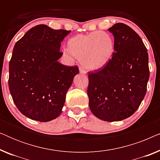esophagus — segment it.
Wrapping results in <instances>:
<instances>
[{
	"label": "esophagus",
	"instance_id": "obj_1",
	"mask_svg": "<svg viewBox=\"0 0 160 160\" xmlns=\"http://www.w3.org/2000/svg\"><path fill=\"white\" fill-rule=\"evenodd\" d=\"M79 72H80L81 73H83V74H85V73H87V71H85L84 68H82V67H80L79 68Z\"/></svg>",
	"mask_w": 160,
	"mask_h": 160
}]
</instances>
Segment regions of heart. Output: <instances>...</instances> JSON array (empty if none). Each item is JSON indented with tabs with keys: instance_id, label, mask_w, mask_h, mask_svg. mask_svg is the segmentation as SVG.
Masks as SVG:
<instances>
[{
	"instance_id": "1",
	"label": "heart",
	"mask_w": 160,
	"mask_h": 160,
	"mask_svg": "<svg viewBox=\"0 0 160 160\" xmlns=\"http://www.w3.org/2000/svg\"><path fill=\"white\" fill-rule=\"evenodd\" d=\"M67 49L72 56L81 60L86 68L98 70L112 58L114 41L110 34L103 31L78 34L68 39Z\"/></svg>"
}]
</instances>
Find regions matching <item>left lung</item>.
<instances>
[{
	"instance_id": "obj_1",
	"label": "left lung",
	"mask_w": 160,
	"mask_h": 160,
	"mask_svg": "<svg viewBox=\"0 0 160 160\" xmlns=\"http://www.w3.org/2000/svg\"><path fill=\"white\" fill-rule=\"evenodd\" d=\"M114 52L103 68L88 72L87 95L92 113L107 122L134 113L143 100L149 78L147 49L130 27L117 23L108 29Z\"/></svg>"
}]
</instances>
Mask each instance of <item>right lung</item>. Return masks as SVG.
<instances>
[{
    "label": "right lung",
    "instance_id": "add662e5",
    "mask_svg": "<svg viewBox=\"0 0 160 160\" xmlns=\"http://www.w3.org/2000/svg\"><path fill=\"white\" fill-rule=\"evenodd\" d=\"M70 32L38 25L15 43L8 87L18 110L32 120L49 122L60 114L68 89L78 73L77 65L58 62L61 42Z\"/></svg>",
    "mask_w": 160,
    "mask_h": 160
}]
</instances>
